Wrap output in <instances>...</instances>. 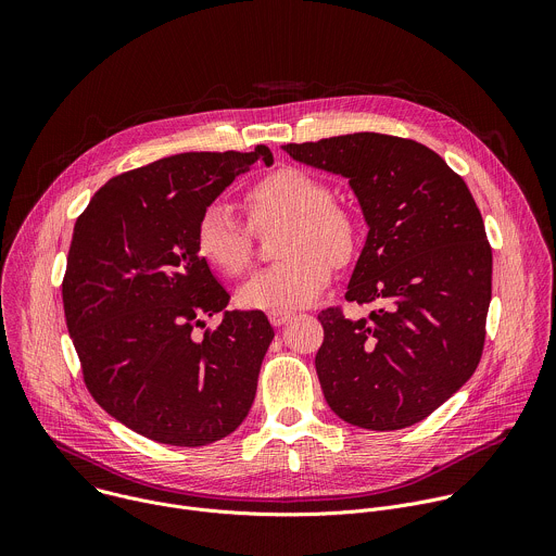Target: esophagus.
Returning <instances> with one entry per match:
<instances>
[{
	"label": "esophagus",
	"mask_w": 556,
	"mask_h": 556,
	"mask_svg": "<svg viewBox=\"0 0 556 556\" xmlns=\"http://www.w3.org/2000/svg\"><path fill=\"white\" fill-rule=\"evenodd\" d=\"M294 312L292 309H273L270 314H268V319H270V324L275 326V328H281V326H286V324H290L292 319H294Z\"/></svg>",
	"instance_id": "obj_1"
}]
</instances>
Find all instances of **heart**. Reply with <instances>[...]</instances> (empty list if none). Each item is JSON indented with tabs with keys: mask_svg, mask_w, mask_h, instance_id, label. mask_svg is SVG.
<instances>
[{
	"mask_svg": "<svg viewBox=\"0 0 556 556\" xmlns=\"http://www.w3.org/2000/svg\"><path fill=\"white\" fill-rule=\"evenodd\" d=\"M251 224L266 228L283 222L277 242L281 262L253 273L237 292L249 309H290L309 303L350 266L361 251L358 217L334 202L332 187L305 169L281 167L247 193ZM200 257L222 275L235 277L253 260V228L222 200L208 202L195 224Z\"/></svg>",
	"mask_w": 556,
	"mask_h": 556,
	"instance_id": "1",
	"label": "heart"
}]
</instances>
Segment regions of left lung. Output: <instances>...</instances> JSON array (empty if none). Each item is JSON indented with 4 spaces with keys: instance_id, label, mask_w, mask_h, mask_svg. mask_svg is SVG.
Wrapping results in <instances>:
<instances>
[{
    "instance_id": "left-lung-1",
    "label": "left lung",
    "mask_w": 556,
    "mask_h": 556,
    "mask_svg": "<svg viewBox=\"0 0 556 556\" xmlns=\"http://www.w3.org/2000/svg\"><path fill=\"white\" fill-rule=\"evenodd\" d=\"M294 161L350 180L369 232L345 299L380 303L352 321L319 314L314 365L345 422L395 431L431 416L478 369L493 251L466 182L409 138L361 131L283 144Z\"/></svg>"
}]
</instances>
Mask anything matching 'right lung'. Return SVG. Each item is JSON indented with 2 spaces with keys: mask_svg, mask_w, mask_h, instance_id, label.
<instances>
[{
  "mask_svg": "<svg viewBox=\"0 0 556 556\" xmlns=\"http://www.w3.org/2000/svg\"><path fill=\"white\" fill-rule=\"evenodd\" d=\"M273 153L193 151L103 185L74 224L63 309L92 399L131 431L204 446L244 422L275 337L266 314L228 305L195 249V224L237 176Z\"/></svg>",
  "mask_w": 556,
  "mask_h": 556,
  "instance_id": "1",
  "label": "right lung"
}]
</instances>
